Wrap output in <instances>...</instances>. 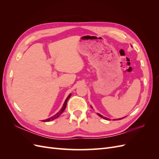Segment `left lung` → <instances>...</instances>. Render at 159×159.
Masks as SVG:
<instances>
[{
	"label": "left lung",
	"instance_id": "left-lung-1",
	"mask_svg": "<svg viewBox=\"0 0 159 159\" xmlns=\"http://www.w3.org/2000/svg\"><path fill=\"white\" fill-rule=\"evenodd\" d=\"M91 108H93L91 106ZM98 114V115H99V116L100 117H102V118H103V119H106V120H110L109 119H108V118H107V117H103V115H102L101 114H99V113H97ZM124 117H123V118H120V119H113V120H120V119H123Z\"/></svg>",
	"mask_w": 159,
	"mask_h": 159
}]
</instances>
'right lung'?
<instances>
[{
  "instance_id": "right-lung-1",
  "label": "right lung",
  "mask_w": 159,
  "mask_h": 159,
  "mask_svg": "<svg viewBox=\"0 0 159 159\" xmlns=\"http://www.w3.org/2000/svg\"><path fill=\"white\" fill-rule=\"evenodd\" d=\"M71 94L70 93V94L68 96V98H67L65 100V102H64V105H63V106H62V107L61 108V109L58 112H57L56 114H55L54 115H53L52 117H50V118H48V119H47L43 120L42 121H44V122H49V121H52V120L56 119V118L60 116V115L62 113L64 112V111L65 110V109H66V107L67 103H68V101L69 98L71 97Z\"/></svg>"
}]
</instances>
